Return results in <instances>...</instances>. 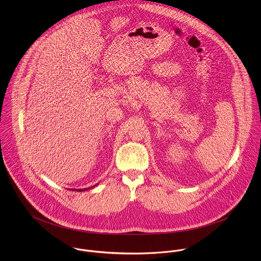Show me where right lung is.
I'll return each mask as SVG.
<instances>
[{"label": "right lung", "instance_id": "add662e5", "mask_svg": "<svg viewBox=\"0 0 261 261\" xmlns=\"http://www.w3.org/2000/svg\"><path fill=\"white\" fill-rule=\"evenodd\" d=\"M98 184H96V185H94L93 187L97 186ZM92 188V187H91ZM89 188H86V189H75L74 191H78V192H83V191H86V190H88Z\"/></svg>", "mask_w": 261, "mask_h": 261}]
</instances>
